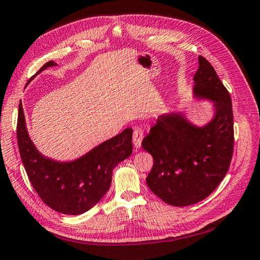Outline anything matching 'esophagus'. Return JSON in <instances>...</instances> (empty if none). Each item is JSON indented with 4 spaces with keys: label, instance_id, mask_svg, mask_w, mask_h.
<instances>
[{
    "label": "esophagus",
    "instance_id": "esophagus-1",
    "mask_svg": "<svg viewBox=\"0 0 260 260\" xmlns=\"http://www.w3.org/2000/svg\"><path fill=\"white\" fill-rule=\"evenodd\" d=\"M144 130L141 128H136L134 131V135H132V141H134V146L136 148H139L141 146V141L144 139Z\"/></svg>",
    "mask_w": 260,
    "mask_h": 260
}]
</instances>
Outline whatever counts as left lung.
Returning <instances> with one entry per match:
<instances>
[{
	"mask_svg": "<svg viewBox=\"0 0 260 260\" xmlns=\"http://www.w3.org/2000/svg\"><path fill=\"white\" fill-rule=\"evenodd\" d=\"M193 79L195 98L213 102V119L197 126L181 113L162 114L141 144L153 158L146 178L148 187L174 206L192 205L208 198L224 178L234 153L229 92L202 56Z\"/></svg>",
	"mask_w": 260,
	"mask_h": 260,
	"instance_id": "obj_1",
	"label": "left lung"
}]
</instances>
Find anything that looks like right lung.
<instances>
[{
	"instance_id": "add662e5",
	"label": "right lung",
	"mask_w": 260,
	"mask_h": 260,
	"mask_svg": "<svg viewBox=\"0 0 260 260\" xmlns=\"http://www.w3.org/2000/svg\"><path fill=\"white\" fill-rule=\"evenodd\" d=\"M56 65L46 62L37 74ZM17 138L31 185L46 205L62 214L78 215L92 209L109 190L114 167L132 153V129L126 128L76 160L60 162L42 156L26 131L21 101Z\"/></svg>"
}]
</instances>
